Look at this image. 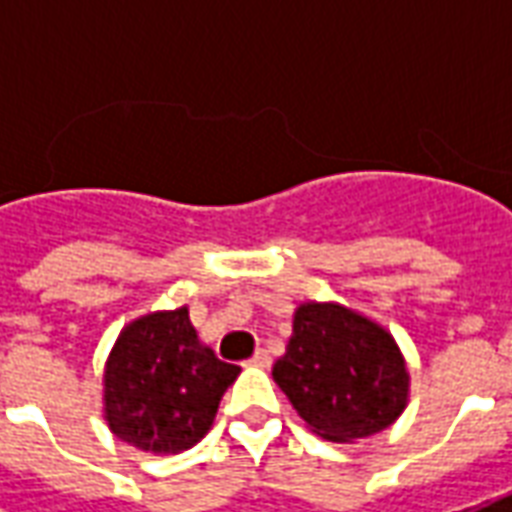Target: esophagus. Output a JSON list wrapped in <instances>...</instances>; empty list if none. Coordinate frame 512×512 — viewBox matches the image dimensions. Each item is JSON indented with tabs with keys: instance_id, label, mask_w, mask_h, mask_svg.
I'll use <instances>...</instances> for the list:
<instances>
[{
	"instance_id": "1",
	"label": "esophagus",
	"mask_w": 512,
	"mask_h": 512,
	"mask_svg": "<svg viewBox=\"0 0 512 512\" xmlns=\"http://www.w3.org/2000/svg\"><path fill=\"white\" fill-rule=\"evenodd\" d=\"M249 365H252V367H271V354H268V351H257V354L249 359Z\"/></svg>"
}]
</instances>
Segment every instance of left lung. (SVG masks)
<instances>
[{
    "label": "left lung",
    "mask_w": 512,
    "mask_h": 512,
    "mask_svg": "<svg viewBox=\"0 0 512 512\" xmlns=\"http://www.w3.org/2000/svg\"><path fill=\"white\" fill-rule=\"evenodd\" d=\"M271 376L312 433L340 444L381 433L408 403L406 359L395 337L332 301L296 310Z\"/></svg>",
    "instance_id": "obj_1"
}]
</instances>
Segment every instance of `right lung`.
Returning a JSON list of instances; mask_svg holds the SVG:
<instances>
[{"label":"right lung","instance_id":"right-lung-1","mask_svg":"<svg viewBox=\"0 0 512 512\" xmlns=\"http://www.w3.org/2000/svg\"><path fill=\"white\" fill-rule=\"evenodd\" d=\"M238 373L200 343L186 307L150 312L128 323L106 359L104 417L136 450L175 455L211 430Z\"/></svg>","mask_w":512,"mask_h":512}]
</instances>
